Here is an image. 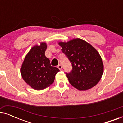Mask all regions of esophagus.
I'll return each mask as SVG.
<instances>
[{
  "instance_id": "1",
  "label": "esophagus",
  "mask_w": 123,
  "mask_h": 123,
  "mask_svg": "<svg viewBox=\"0 0 123 123\" xmlns=\"http://www.w3.org/2000/svg\"><path fill=\"white\" fill-rule=\"evenodd\" d=\"M58 68L59 69L61 70H62V65H60V64L58 65Z\"/></svg>"
}]
</instances>
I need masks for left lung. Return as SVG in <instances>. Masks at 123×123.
Segmentation results:
<instances>
[{"label":"left lung","mask_w":123,"mask_h":123,"mask_svg":"<svg viewBox=\"0 0 123 123\" xmlns=\"http://www.w3.org/2000/svg\"><path fill=\"white\" fill-rule=\"evenodd\" d=\"M58 44L72 64V70L66 73L69 82L80 91L93 87L100 81L104 71L101 57L90 43L80 38H75Z\"/></svg>","instance_id":"left-lung-1"}]
</instances>
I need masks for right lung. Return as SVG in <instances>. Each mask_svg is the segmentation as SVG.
<instances>
[{
	"instance_id": "right-lung-1",
	"label": "right lung",
	"mask_w": 123,
	"mask_h": 123,
	"mask_svg": "<svg viewBox=\"0 0 123 123\" xmlns=\"http://www.w3.org/2000/svg\"><path fill=\"white\" fill-rule=\"evenodd\" d=\"M47 48L45 43L31 48L25 57L21 68V75L26 83L36 90H41L53 84L58 68L52 67L50 60L45 55Z\"/></svg>"
}]
</instances>
